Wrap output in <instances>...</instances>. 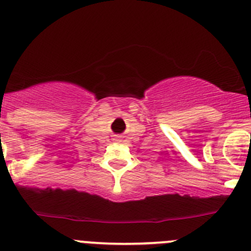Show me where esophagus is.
Returning a JSON list of instances; mask_svg holds the SVG:
<instances>
[{
  "label": "esophagus",
  "instance_id": "obj_1",
  "mask_svg": "<svg viewBox=\"0 0 251 251\" xmlns=\"http://www.w3.org/2000/svg\"><path fill=\"white\" fill-rule=\"evenodd\" d=\"M114 142H116V143H119V142H121L120 137H115V138H114Z\"/></svg>",
  "mask_w": 251,
  "mask_h": 251
}]
</instances>
